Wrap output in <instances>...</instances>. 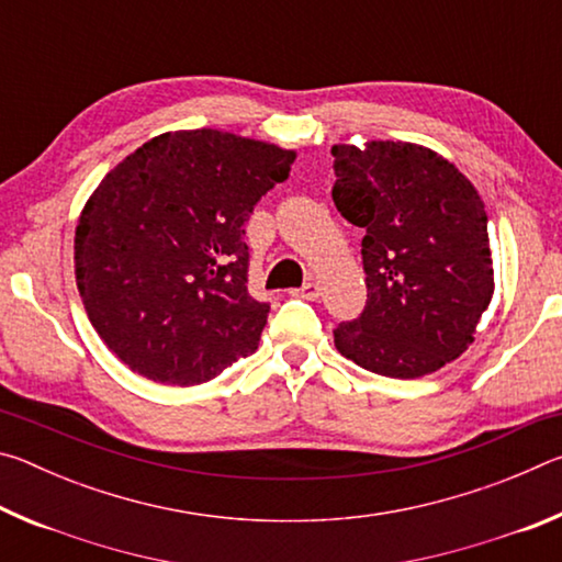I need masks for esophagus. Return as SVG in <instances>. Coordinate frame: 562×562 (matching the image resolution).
Listing matches in <instances>:
<instances>
[{"instance_id":"34e87169","label":"esophagus","mask_w":562,"mask_h":562,"mask_svg":"<svg viewBox=\"0 0 562 562\" xmlns=\"http://www.w3.org/2000/svg\"><path fill=\"white\" fill-rule=\"evenodd\" d=\"M294 294H297V297H304V300H317L319 297V284L315 280H310L307 284H302L300 290H294Z\"/></svg>"}]
</instances>
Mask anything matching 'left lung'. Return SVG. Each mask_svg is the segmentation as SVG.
<instances>
[{"label": "left lung", "mask_w": 562, "mask_h": 562, "mask_svg": "<svg viewBox=\"0 0 562 562\" xmlns=\"http://www.w3.org/2000/svg\"><path fill=\"white\" fill-rule=\"evenodd\" d=\"M331 201L364 231L367 307L335 347L369 372L418 379L473 345L493 290L488 213L436 150L408 140L335 144Z\"/></svg>", "instance_id": "left-lung-1"}]
</instances>
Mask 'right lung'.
Instances as JSON below:
<instances>
[{"label":"right lung","instance_id":"add662e5","mask_svg":"<svg viewBox=\"0 0 562 562\" xmlns=\"http://www.w3.org/2000/svg\"><path fill=\"white\" fill-rule=\"evenodd\" d=\"M297 150L221 128L166 131L103 176L76 223L83 310L131 372L207 382L258 349L243 225Z\"/></svg>","mask_w":562,"mask_h":562}]
</instances>
